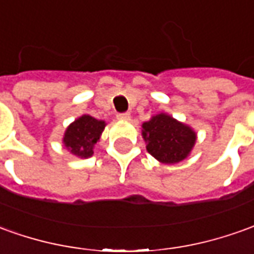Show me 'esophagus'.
<instances>
[{
    "instance_id": "esophagus-1",
    "label": "esophagus",
    "mask_w": 254,
    "mask_h": 254,
    "mask_svg": "<svg viewBox=\"0 0 254 254\" xmlns=\"http://www.w3.org/2000/svg\"><path fill=\"white\" fill-rule=\"evenodd\" d=\"M130 113H119L117 115V119L119 120H130Z\"/></svg>"
}]
</instances>
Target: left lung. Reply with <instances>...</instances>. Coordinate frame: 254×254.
I'll return each instance as SVG.
<instances>
[{"mask_svg": "<svg viewBox=\"0 0 254 254\" xmlns=\"http://www.w3.org/2000/svg\"><path fill=\"white\" fill-rule=\"evenodd\" d=\"M146 150L159 162L174 164L184 160L196 142V132L174 117L159 113L142 124Z\"/></svg>", "mask_w": 254, "mask_h": 254, "instance_id": "obj_1", "label": "left lung"}]
</instances>
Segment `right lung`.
Masks as SVG:
<instances>
[{
  "label": "right lung",
  "mask_w": 254,
  "mask_h": 254,
  "mask_svg": "<svg viewBox=\"0 0 254 254\" xmlns=\"http://www.w3.org/2000/svg\"><path fill=\"white\" fill-rule=\"evenodd\" d=\"M105 126L104 120H97L88 115L78 117L64 131V145L78 157L92 156L94 146L99 141Z\"/></svg>",
  "instance_id": "add662e5"
}]
</instances>
